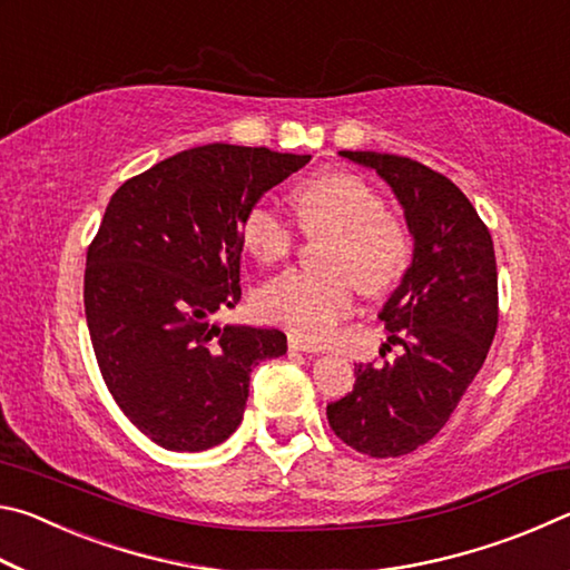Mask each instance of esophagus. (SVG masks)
<instances>
[{
  "label": "esophagus",
  "instance_id": "esophagus-1",
  "mask_svg": "<svg viewBox=\"0 0 570 570\" xmlns=\"http://www.w3.org/2000/svg\"><path fill=\"white\" fill-rule=\"evenodd\" d=\"M288 350H292V352H304V354H322L324 352L322 346L306 342L304 336H298V334L288 336Z\"/></svg>",
  "mask_w": 570,
  "mask_h": 570
}]
</instances>
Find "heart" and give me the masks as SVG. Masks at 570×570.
Returning <instances> with one entry per match:
<instances>
[{"mask_svg":"<svg viewBox=\"0 0 570 570\" xmlns=\"http://www.w3.org/2000/svg\"><path fill=\"white\" fill-rule=\"evenodd\" d=\"M306 230H332L324 246L330 272L292 268L256 294L264 320L284 324L306 340H326L350 314L354 284L366 294L387 292L407 272L410 236L382 206L380 193L346 170H322L292 193ZM240 244L258 264H276L292 254L294 228L274 208L250 206L240 218Z\"/></svg>","mask_w":570,"mask_h":570,"instance_id":"obj_1","label":"heart"}]
</instances>
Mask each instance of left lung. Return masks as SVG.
Masks as SVG:
<instances>
[{
	"label": "left lung",
	"mask_w": 570,
	"mask_h": 570,
	"mask_svg": "<svg viewBox=\"0 0 570 570\" xmlns=\"http://www.w3.org/2000/svg\"><path fill=\"white\" fill-rule=\"evenodd\" d=\"M387 183L412 236V264L384 302L394 362L356 364L354 390L326 404L336 438L370 458L430 442L475 380L498 330V268L490 230L455 183L390 153L340 150Z\"/></svg>",
	"instance_id": "8db88e82"
}]
</instances>
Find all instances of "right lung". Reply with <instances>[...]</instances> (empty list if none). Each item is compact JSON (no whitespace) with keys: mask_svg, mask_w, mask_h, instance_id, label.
I'll list each match as a JSON object with an SVG mask.
<instances>
[{"mask_svg":"<svg viewBox=\"0 0 570 570\" xmlns=\"http://www.w3.org/2000/svg\"><path fill=\"white\" fill-rule=\"evenodd\" d=\"M308 160L208 142L125 180L105 208L85 316L105 384L156 445H220L244 420L250 370L286 354L284 332L210 316L240 298V218Z\"/></svg>","mask_w":570,"mask_h":570,"instance_id":"1","label":"right lung"}]
</instances>
